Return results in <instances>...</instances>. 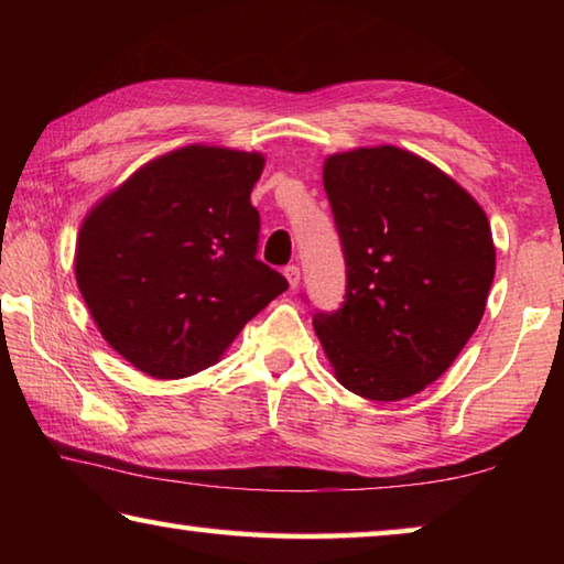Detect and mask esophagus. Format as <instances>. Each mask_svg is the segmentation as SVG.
<instances>
[{
    "mask_svg": "<svg viewBox=\"0 0 564 564\" xmlns=\"http://www.w3.org/2000/svg\"><path fill=\"white\" fill-rule=\"evenodd\" d=\"M283 275H285V279H289L291 289H295V285L301 283V269H299V263H291V265H285V269H283Z\"/></svg>",
    "mask_w": 564,
    "mask_h": 564,
    "instance_id": "34e87169",
    "label": "esophagus"
}]
</instances>
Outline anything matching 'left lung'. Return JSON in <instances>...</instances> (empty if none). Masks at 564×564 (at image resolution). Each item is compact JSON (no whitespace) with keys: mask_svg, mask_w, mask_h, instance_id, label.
<instances>
[{"mask_svg":"<svg viewBox=\"0 0 564 564\" xmlns=\"http://www.w3.org/2000/svg\"><path fill=\"white\" fill-rule=\"evenodd\" d=\"M323 186L346 295L313 328L336 378L368 400L415 395L453 366L495 279L488 216L465 188L395 147L333 154Z\"/></svg>","mask_w":564,"mask_h":564,"instance_id":"left-lung-1","label":"left lung"}]
</instances>
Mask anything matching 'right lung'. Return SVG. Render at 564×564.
<instances>
[{"mask_svg": "<svg viewBox=\"0 0 564 564\" xmlns=\"http://www.w3.org/2000/svg\"><path fill=\"white\" fill-rule=\"evenodd\" d=\"M261 171V154L186 147L141 166L84 218L76 283L101 336L141 373L169 380L214 366L289 289L256 259Z\"/></svg>", "mask_w": 564, "mask_h": 564, "instance_id": "obj_1", "label": "right lung"}]
</instances>
